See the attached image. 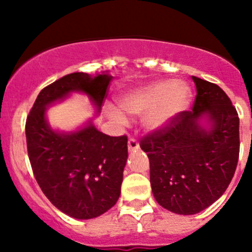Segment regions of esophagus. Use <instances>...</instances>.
<instances>
[{"label": "esophagus", "instance_id": "obj_1", "mask_svg": "<svg viewBox=\"0 0 252 252\" xmlns=\"http://www.w3.org/2000/svg\"><path fill=\"white\" fill-rule=\"evenodd\" d=\"M128 149H129V151H135V150L140 149V145H139V142L136 141L135 139L130 138L128 140Z\"/></svg>", "mask_w": 252, "mask_h": 252}]
</instances>
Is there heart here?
<instances>
[{"label": "heart", "mask_w": 252, "mask_h": 252, "mask_svg": "<svg viewBox=\"0 0 252 252\" xmlns=\"http://www.w3.org/2000/svg\"><path fill=\"white\" fill-rule=\"evenodd\" d=\"M189 97V88L182 81L159 80L124 94L118 100V105L128 114L144 113V126L155 130L163 128L184 110ZM110 117L119 123L124 121L123 114L118 111H112Z\"/></svg>", "instance_id": "b5f03b06"}]
</instances>
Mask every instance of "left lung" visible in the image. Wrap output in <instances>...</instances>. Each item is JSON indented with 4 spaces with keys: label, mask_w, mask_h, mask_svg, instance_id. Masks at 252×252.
<instances>
[{
    "label": "left lung",
    "mask_w": 252,
    "mask_h": 252,
    "mask_svg": "<svg viewBox=\"0 0 252 252\" xmlns=\"http://www.w3.org/2000/svg\"><path fill=\"white\" fill-rule=\"evenodd\" d=\"M196 97L191 111L179 112L163 128L147 134L140 147L150 159L152 192L162 207L195 215L227 190L239 159V117L216 84L192 77ZM206 115L211 128L199 119Z\"/></svg>",
    "instance_id": "obj_1"
}]
</instances>
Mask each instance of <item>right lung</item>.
<instances>
[{
  "label": "right lung",
  "mask_w": 252,
  "mask_h": 252,
  "mask_svg": "<svg viewBox=\"0 0 252 252\" xmlns=\"http://www.w3.org/2000/svg\"><path fill=\"white\" fill-rule=\"evenodd\" d=\"M112 77L72 73L40 91L25 123L32 173L53 206L77 220L105 213L118 201L128 158V138L101 133L93 123L58 133L46 121V107L73 91L86 94L100 110Z\"/></svg>",
  "instance_id": "1"
}]
</instances>
